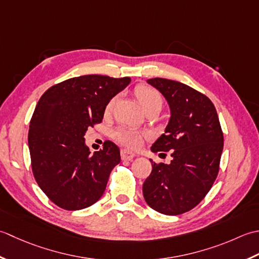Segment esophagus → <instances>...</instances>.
<instances>
[{
	"label": "esophagus",
	"mask_w": 259,
	"mask_h": 259,
	"mask_svg": "<svg viewBox=\"0 0 259 259\" xmlns=\"http://www.w3.org/2000/svg\"><path fill=\"white\" fill-rule=\"evenodd\" d=\"M120 156H122V160H126V161H132L134 159L135 154L134 153H132L131 151L128 150H122L120 151Z\"/></svg>",
	"instance_id": "1"
}]
</instances>
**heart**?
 <instances>
[{"instance_id": "heart-1", "label": "heart", "mask_w": 259, "mask_h": 259, "mask_svg": "<svg viewBox=\"0 0 259 259\" xmlns=\"http://www.w3.org/2000/svg\"><path fill=\"white\" fill-rule=\"evenodd\" d=\"M135 96L139 99L142 107L144 108L146 112L147 109L151 108H161L162 106V96L160 93L153 87L145 85V83H141L135 87ZM115 102V97L109 100L105 106V113H109L110 109L113 108V105ZM145 134L142 133L133 128L130 127H120L115 131L114 139L118 142V143L123 144L125 146L130 147V149H137L141 144L143 143V140Z\"/></svg>"}]
</instances>
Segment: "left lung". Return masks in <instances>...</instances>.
Here are the masks:
<instances>
[{
	"mask_svg": "<svg viewBox=\"0 0 259 259\" xmlns=\"http://www.w3.org/2000/svg\"><path fill=\"white\" fill-rule=\"evenodd\" d=\"M147 82L167 100L171 117L151 151H171L170 164L152 160L143 184L146 203L163 214L177 215L198 205L218 176L224 134L212 102L186 83L165 78Z\"/></svg>",
	"mask_w": 259,
	"mask_h": 259,
	"instance_id": "obj_1",
	"label": "left lung"
}]
</instances>
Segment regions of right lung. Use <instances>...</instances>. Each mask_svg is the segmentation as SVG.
<instances>
[{
	"label": "right lung",
	"mask_w": 259,
	"mask_h": 259,
	"mask_svg": "<svg viewBox=\"0 0 259 259\" xmlns=\"http://www.w3.org/2000/svg\"><path fill=\"white\" fill-rule=\"evenodd\" d=\"M130 82V77H75L50 87L39 99L28 135L31 166L38 186L58 207L85 209L103 196L120 162L119 149L106 141L91 154L83 136L102 123L106 104Z\"/></svg>",
	"instance_id": "obj_1"
}]
</instances>
